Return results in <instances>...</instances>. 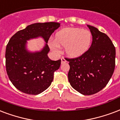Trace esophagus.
<instances>
[{
	"label": "esophagus",
	"instance_id": "esophagus-1",
	"mask_svg": "<svg viewBox=\"0 0 120 120\" xmlns=\"http://www.w3.org/2000/svg\"><path fill=\"white\" fill-rule=\"evenodd\" d=\"M61 62H62V64H63V63L67 62V60H65L64 58H61Z\"/></svg>",
	"mask_w": 120,
	"mask_h": 120
}]
</instances>
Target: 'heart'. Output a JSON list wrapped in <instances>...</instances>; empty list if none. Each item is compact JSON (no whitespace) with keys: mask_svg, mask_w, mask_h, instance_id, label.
I'll return each instance as SVG.
<instances>
[{"mask_svg":"<svg viewBox=\"0 0 120 120\" xmlns=\"http://www.w3.org/2000/svg\"><path fill=\"white\" fill-rule=\"evenodd\" d=\"M92 35L90 31L79 28H65L58 31L55 40H49V46L56 53H60V47L65 48V53L71 58L85 54L90 48Z\"/></svg>","mask_w":120,"mask_h":120,"instance_id":"obj_1","label":"heart"}]
</instances>
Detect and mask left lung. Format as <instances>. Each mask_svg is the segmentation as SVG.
Returning <instances> with one entry per match:
<instances>
[{
  "label": "left lung",
  "instance_id": "obj_1",
  "mask_svg": "<svg viewBox=\"0 0 120 120\" xmlns=\"http://www.w3.org/2000/svg\"><path fill=\"white\" fill-rule=\"evenodd\" d=\"M92 35L91 46L79 57L67 60L71 86L85 95H93L105 87L114 72L116 49L105 34L87 25Z\"/></svg>",
  "mask_w": 120,
  "mask_h": 120
}]
</instances>
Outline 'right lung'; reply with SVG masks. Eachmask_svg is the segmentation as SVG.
Returning a JSON list of instances; mask_svg holds the SVG:
<instances>
[{
    "instance_id": "add662e5",
    "label": "right lung",
    "mask_w": 120,
    "mask_h": 120,
    "mask_svg": "<svg viewBox=\"0 0 120 120\" xmlns=\"http://www.w3.org/2000/svg\"><path fill=\"white\" fill-rule=\"evenodd\" d=\"M56 22L31 24L12 36L6 46V67L8 77L18 90L38 95L51 85L54 72L60 68L61 60L53 61L48 56V41L52 33L60 27ZM42 38L46 43L40 51L26 48L27 41Z\"/></svg>"
}]
</instances>
